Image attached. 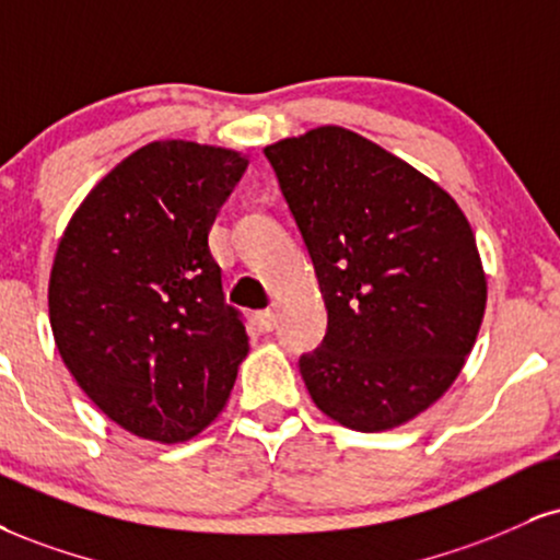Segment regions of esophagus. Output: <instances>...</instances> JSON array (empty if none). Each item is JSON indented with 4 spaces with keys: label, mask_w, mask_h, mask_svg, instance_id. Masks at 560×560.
Returning a JSON list of instances; mask_svg holds the SVG:
<instances>
[{
    "label": "esophagus",
    "mask_w": 560,
    "mask_h": 560,
    "mask_svg": "<svg viewBox=\"0 0 560 560\" xmlns=\"http://www.w3.org/2000/svg\"><path fill=\"white\" fill-rule=\"evenodd\" d=\"M255 320H258L260 331H273L276 326V310H260V313H255Z\"/></svg>",
    "instance_id": "obj_1"
}]
</instances>
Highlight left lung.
<instances>
[{"label":"left lung","mask_w":560,"mask_h":560,"mask_svg":"<svg viewBox=\"0 0 560 560\" xmlns=\"http://www.w3.org/2000/svg\"><path fill=\"white\" fill-rule=\"evenodd\" d=\"M318 276L328 328L300 357L315 407L345 428L404 425L472 352L488 284L467 215L407 161L345 127L266 145Z\"/></svg>","instance_id":"8db88e82"}]
</instances>
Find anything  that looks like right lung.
<instances>
[{
  "label": "right lung",
  "mask_w": 560,
  "mask_h": 560,
  "mask_svg": "<svg viewBox=\"0 0 560 560\" xmlns=\"http://www.w3.org/2000/svg\"><path fill=\"white\" fill-rule=\"evenodd\" d=\"M247 159L156 140L119 161L67 224L49 320L67 370L109 420L159 443L198 435L247 357L208 247Z\"/></svg>",
  "instance_id": "obj_1"
}]
</instances>
